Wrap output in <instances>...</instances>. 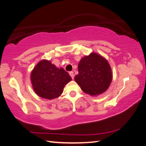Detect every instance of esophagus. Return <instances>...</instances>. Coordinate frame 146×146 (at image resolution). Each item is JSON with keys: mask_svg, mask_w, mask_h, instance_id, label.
I'll return each mask as SVG.
<instances>
[{"mask_svg": "<svg viewBox=\"0 0 146 146\" xmlns=\"http://www.w3.org/2000/svg\"><path fill=\"white\" fill-rule=\"evenodd\" d=\"M69 73H70V75L71 76V78H72V79H73L74 78V73H73V71H70V72Z\"/></svg>", "mask_w": 146, "mask_h": 146, "instance_id": "1", "label": "esophagus"}]
</instances>
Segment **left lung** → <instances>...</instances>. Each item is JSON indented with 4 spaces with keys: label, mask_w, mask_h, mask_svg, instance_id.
I'll return each mask as SVG.
<instances>
[{
    "label": "left lung",
    "mask_w": 146,
    "mask_h": 146,
    "mask_svg": "<svg viewBox=\"0 0 146 146\" xmlns=\"http://www.w3.org/2000/svg\"><path fill=\"white\" fill-rule=\"evenodd\" d=\"M75 82L84 92L92 96L107 90L112 80L111 69L107 60L97 53H92L81 59Z\"/></svg>",
    "instance_id": "1"
}]
</instances>
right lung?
I'll list each match as a JSON object with an SVG mask.
<instances>
[{"label": "right lung", "mask_w": 146, "mask_h": 146, "mask_svg": "<svg viewBox=\"0 0 146 146\" xmlns=\"http://www.w3.org/2000/svg\"><path fill=\"white\" fill-rule=\"evenodd\" d=\"M71 80L70 75L63 68L58 69L46 60L39 62L31 74L35 92L39 97L49 100L59 97L64 86Z\"/></svg>", "instance_id": "1"}]
</instances>
